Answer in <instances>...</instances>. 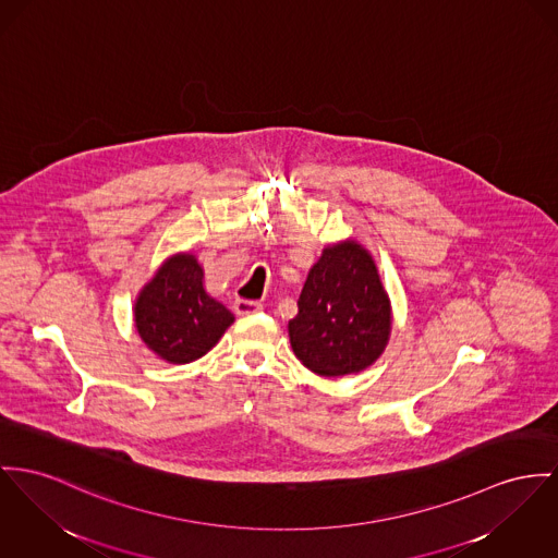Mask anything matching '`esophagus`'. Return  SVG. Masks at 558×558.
Instances as JSON below:
<instances>
[{
  "instance_id": "34e87169",
  "label": "esophagus",
  "mask_w": 558,
  "mask_h": 558,
  "mask_svg": "<svg viewBox=\"0 0 558 558\" xmlns=\"http://www.w3.org/2000/svg\"><path fill=\"white\" fill-rule=\"evenodd\" d=\"M258 311H262V304L256 300H243V298L234 300V313L236 315H254Z\"/></svg>"
}]
</instances>
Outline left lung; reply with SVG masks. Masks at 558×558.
<instances>
[{"label":"left lung","instance_id":"left-lung-1","mask_svg":"<svg viewBox=\"0 0 558 558\" xmlns=\"http://www.w3.org/2000/svg\"><path fill=\"white\" fill-rule=\"evenodd\" d=\"M288 332L298 360L319 376L366 371L380 357L391 335V302L366 247L347 239L322 252Z\"/></svg>","mask_w":558,"mask_h":558}]
</instances>
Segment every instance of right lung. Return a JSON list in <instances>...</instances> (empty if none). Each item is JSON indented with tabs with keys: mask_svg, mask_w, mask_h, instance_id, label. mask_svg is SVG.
Listing matches in <instances>:
<instances>
[{
	"mask_svg": "<svg viewBox=\"0 0 558 558\" xmlns=\"http://www.w3.org/2000/svg\"><path fill=\"white\" fill-rule=\"evenodd\" d=\"M234 315L203 288V266L175 254L156 270L135 302V328L169 364H190L218 344Z\"/></svg>",
	"mask_w": 558,
	"mask_h": 558,
	"instance_id": "1",
	"label": "right lung"
}]
</instances>
